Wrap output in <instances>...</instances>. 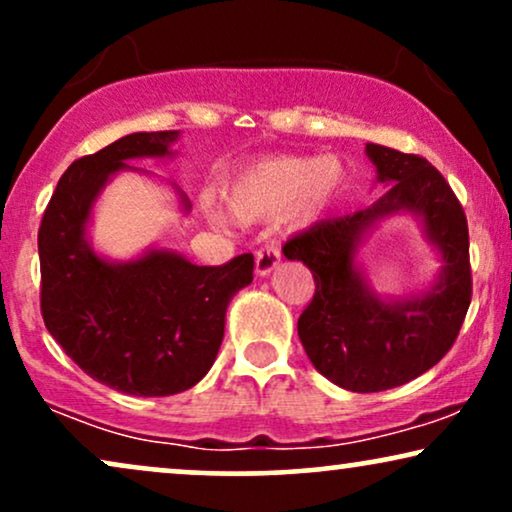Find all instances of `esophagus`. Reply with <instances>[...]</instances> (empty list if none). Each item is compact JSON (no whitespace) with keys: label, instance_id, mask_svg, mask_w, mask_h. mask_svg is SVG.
Segmentation results:
<instances>
[{"label":"esophagus","instance_id":"obj_1","mask_svg":"<svg viewBox=\"0 0 512 512\" xmlns=\"http://www.w3.org/2000/svg\"><path fill=\"white\" fill-rule=\"evenodd\" d=\"M281 262V248L274 238H267L264 245H260L255 252V269L260 276H267L276 269V264Z\"/></svg>","mask_w":512,"mask_h":512}]
</instances>
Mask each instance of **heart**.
Here are the masks:
<instances>
[{"label": "heart", "mask_w": 512, "mask_h": 512, "mask_svg": "<svg viewBox=\"0 0 512 512\" xmlns=\"http://www.w3.org/2000/svg\"><path fill=\"white\" fill-rule=\"evenodd\" d=\"M340 181L333 158H271L241 177L231 193V210L243 222L293 212L309 219L331 198Z\"/></svg>", "instance_id": "1"}]
</instances>
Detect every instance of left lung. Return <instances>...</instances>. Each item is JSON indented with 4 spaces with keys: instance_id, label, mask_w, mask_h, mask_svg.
Instances as JSON below:
<instances>
[{
    "instance_id": "obj_1",
    "label": "left lung",
    "mask_w": 512,
    "mask_h": 512,
    "mask_svg": "<svg viewBox=\"0 0 512 512\" xmlns=\"http://www.w3.org/2000/svg\"><path fill=\"white\" fill-rule=\"evenodd\" d=\"M368 158L390 191L371 208L323 219L283 245L314 276V297L297 319L316 371L352 392H383L418 378L454 347L472 297L468 219L449 181L423 155L368 144ZM420 211L445 257V274L425 298L383 303L353 267L358 236L375 218Z\"/></svg>"
}]
</instances>
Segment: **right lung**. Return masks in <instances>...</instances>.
Wrapping results in <instances>:
<instances>
[{
    "label": "right lung",
    "mask_w": 512,
    "mask_h": 512,
    "mask_svg": "<svg viewBox=\"0 0 512 512\" xmlns=\"http://www.w3.org/2000/svg\"><path fill=\"white\" fill-rule=\"evenodd\" d=\"M167 132L127 134L77 158L44 210L40 309L47 331L89 378L137 397L189 390L215 364L229 300L252 281L250 252L219 267H196L153 250L108 264L84 243L92 200L129 158L165 155Z\"/></svg>",
    "instance_id": "obj_1"
}]
</instances>
